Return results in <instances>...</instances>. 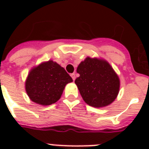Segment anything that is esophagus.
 Here are the masks:
<instances>
[{
  "label": "esophagus",
  "instance_id": "34e87169",
  "mask_svg": "<svg viewBox=\"0 0 149 149\" xmlns=\"http://www.w3.org/2000/svg\"><path fill=\"white\" fill-rule=\"evenodd\" d=\"M70 76H71V77H72V80H73V81H74L75 79H76V74H75V73H72V74L70 75Z\"/></svg>",
  "mask_w": 149,
  "mask_h": 149
}]
</instances>
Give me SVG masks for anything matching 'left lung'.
I'll return each mask as SVG.
<instances>
[{
  "label": "left lung",
  "mask_w": 149,
  "mask_h": 149,
  "mask_svg": "<svg viewBox=\"0 0 149 149\" xmlns=\"http://www.w3.org/2000/svg\"><path fill=\"white\" fill-rule=\"evenodd\" d=\"M77 71L79 77L75 84L84 100L90 106H107L116 99L120 80L107 62L87 57L78 65Z\"/></svg>",
  "instance_id": "1"
}]
</instances>
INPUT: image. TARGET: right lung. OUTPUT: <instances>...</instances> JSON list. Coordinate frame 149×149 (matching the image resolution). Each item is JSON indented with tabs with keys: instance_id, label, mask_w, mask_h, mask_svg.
<instances>
[{
	"instance_id": "1",
	"label": "right lung",
	"mask_w": 149,
	"mask_h": 149,
	"mask_svg": "<svg viewBox=\"0 0 149 149\" xmlns=\"http://www.w3.org/2000/svg\"><path fill=\"white\" fill-rule=\"evenodd\" d=\"M72 81L64 68L50 60L30 71L25 90L33 102L41 105H50L60 99L65 86Z\"/></svg>"
}]
</instances>
